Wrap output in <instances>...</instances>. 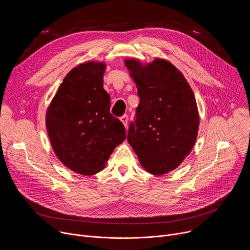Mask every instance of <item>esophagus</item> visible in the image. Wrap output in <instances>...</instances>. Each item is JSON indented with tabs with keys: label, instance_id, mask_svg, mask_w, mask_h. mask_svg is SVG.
Listing matches in <instances>:
<instances>
[{
	"label": "esophagus",
	"instance_id": "1",
	"mask_svg": "<svg viewBox=\"0 0 250 250\" xmlns=\"http://www.w3.org/2000/svg\"><path fill=\"white\" fill-rule=\"evenodd\" d=\"M121 121L124 124V125L126 127L127 126V122H128V117L126 115H124L123 117H121Z\"/></svg>",
	"mask_w": 250,
	"mask_h": 250
}]
</instances>
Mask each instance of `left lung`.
<instances>
[{
  "mask_svg": "<svg viewBox=\"0 0 250 250\" xmlns=\"http://www.w3.org/2000/svg\"><path fill=\"white\" fill-rule=\"evenodd\" d=\"M125 64L139 97L127 141L147 172L166 174L182 163L196 142L200 122L194 93L167 60L142 65L126 59Z\"/></svg>",
  "mask_w": 250,
  "mask_h": 250,
  "instance_id": "left-lung-1",
  "label": "left lung"
}]
</instances>
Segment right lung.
<instances>
[{
	"label": "right lung",
	"instance_id": "1",
	"mask_svg": "<svg viewBox=\"0 0 250 250\" xmlns=\"http://www.w3.org/2000/svg\"><path fill=\"white\" fill-rule=\"evenodd\" d=\"M104 69V63L94 61L73 68L46 112L54 153L81 175L100 172L126 137L123 123L110 113V95L103 88Z\"/></svg>",
	"mask_w": 250,
	"mask_h": 250
}]
</instances>
